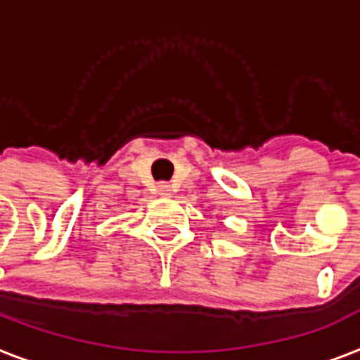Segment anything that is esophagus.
<instances>
[{
  "label": "esophagus",
  "instance_id": "esophagus-1",
  "mask_svg": "<svg viewBox=\"0 0 360 360\" xmlns=\"http://www.w3.org/2000/svg\"><path fill=\"white\" fill-rule=\"evenodd\" d=\"M158 194H160V196H169V185L160 183V185H158Z\"/></svg>",
  "mask_w": 360,
  "mask_h": 360
}]
</instances>
